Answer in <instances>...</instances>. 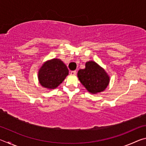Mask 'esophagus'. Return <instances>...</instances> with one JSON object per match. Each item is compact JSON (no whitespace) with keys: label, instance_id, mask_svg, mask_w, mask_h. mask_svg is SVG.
Wrapping results in <instances>:
<instances>
[{"label":"esophagus","instance_id":"esophagus-1","mask_svg":"<svg viewBox=\"0 0 146 146\" xmlns=\"http://www.w3.org/2000/svg\"><path fill=\"white\" fill-rule=\"evenodd\" d=\"M76 73V71H71V75H75Z\"/></svg>","mask_w":146,"mask_h":146}]
</instances>
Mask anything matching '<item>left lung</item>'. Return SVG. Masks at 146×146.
I'll use <instances>...</instances> for the list:
<instances>
[{"label": "left lung", "mask_w": 146, "mask_h": 146, "mask_svg": "<svg viewBox=\"0 0 146 146\" xmlns=\"http://www.w3.org/2000/svg\"><path fill=\"white\" fill-rule=\"evenodd\" d=\"M85 66L84 69L78 71V80L90 93L97 94L102 92L110 84V76L95 61H88Z\"/></svg>", "instance_id": "left-lung-1"}]
</instances>
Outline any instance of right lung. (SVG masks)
Masks as SVG:
<instances>
[{
  "label": "right lung",
  "instance_id": "obj_1",
  "mask_svg": "<svg viewBox=\"0 0 146 146\" xmlns=\"http://www.w3.org/2000/svg\"><path fill=\"white\" fill-rule=\"evenodd\" d=\"M69 70L60 59L53 58L44 62L38 72L40 84L48 90H54L68 75Z\"/></svg>",
  "mask_w": 146,
  "mask_h": 146
}]
</instances>
